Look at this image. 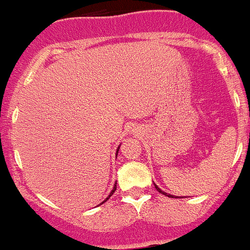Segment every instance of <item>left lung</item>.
<instances>
[{
    "label": "left lung",
    "instance_id": "left-lung-1",
    "mask_svg": "<svg viewBox=\"0 0 250 250\" xmlns=\"http://www.w3.org/2000/svg\"><path fill=\"white\" fill-rule=\"evenodd\" d=\"M155 188H156V189H158V191H159V192H161V194H164V195H166V196H168V197H173V196H172V195H167V194H166V192H164V191H161V190H160V189H159V188H158V187H156V185H155Z\"/></svg>",
    "mask_w": 250,
    "mask_h": 250
}]
</instances>
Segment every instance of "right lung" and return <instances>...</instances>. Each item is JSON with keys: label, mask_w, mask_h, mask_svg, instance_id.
<instances>
[{"label": "right lung", "mask_w": 250, "mask_h": 250, "mask_svg": "<svg viewBox=\"0 0 250 250\" xmlns=\"http://www.w3.org/2000/svg\"><path fill=\"white\" fill-rule=\"evenodd\" d=\"M117 151H119V149H118V150H117ZM115 190H117V182H115V185H114V188H113L112 192H110V194H109V196H108V197H107V199H106V200H104V202H102V203H104V202H106V201H107V200H108V199H109V197H110V196H112V195H113V194H114V191H115ZM102 203H101V205H102Z\"/></svg>", "instance_id": "obj_1"}]
</instances>
